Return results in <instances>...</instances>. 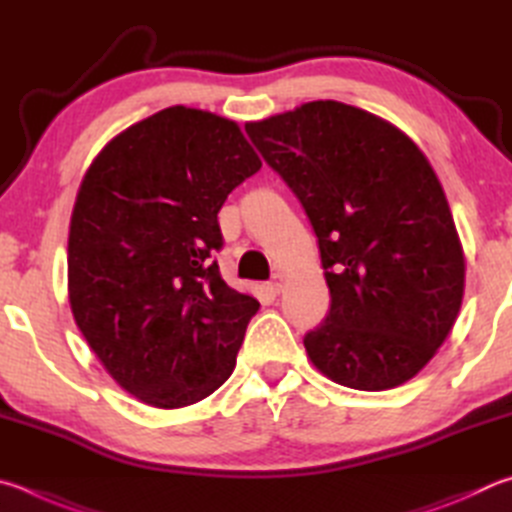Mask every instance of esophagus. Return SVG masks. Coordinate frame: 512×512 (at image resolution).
Here are the masks:
<instances>
[{
	"mask_svg": "<svg viewBox=\"0 0 512 512\" xmlns=\"http://www.w3.org/2000/svg\"><path fill=\"white\" fill-rule=\"evenodd\" d=\"M283 285H285V276H283V274H274L272 281H270V290H272L274 294H281Z\"/></svg>",
	"mask_w": 512,
	"mask_h": 512,
	"instance_id": "1",
	"label": "esophagus"
}]
</instances>
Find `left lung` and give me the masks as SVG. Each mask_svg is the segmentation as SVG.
Instances as JSON below:
<instances>
[{
	"label": "left lung",
	"mask_w": 512,
	"mask_h": 512,
	"mask_svg": "<svg viewBox=\"0 0 512 512\" xmlns=\"http://www.w3.org/2000/svg\"><path fill=\"white\" fill-rule=\"evenodd\" d=\"M312 222L330 290L303 339L328 380L360 391L405 384L459 317L465 256L432 164L396 125L312 101L245 125Z\"/></svg>",
	"instance_id": "1"
}]
</instances>
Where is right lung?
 Masks as SVG:
<instances>
[{"mask_svg": "<svg viewBox=\"0 0 512 512\" xmlns=\"http://www.w3.org/2000/svg\"><path fill=\"white\" fill-rule=\"evenodd\" d=\"M263 166L236 121L173 105L105 143L76 193L71 315L143 405L179 409L227 382L261 303L222 281L218 211Z\"/></svg>", "mask_w": 512, "mask_h": 512, "instance_id": "add662e5", "label": "right lung"}]
</instances>
